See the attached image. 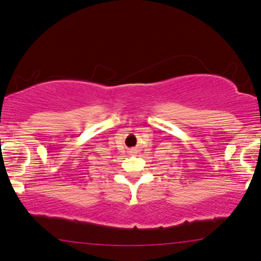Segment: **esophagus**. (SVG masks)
I'll return each instance as SVG.
<instances>
[{"instance_id": "1", "label": "esophagus", "mask_w": 261, "mask_h": 261, "mask_svg": "<svg viewBox=\"0 0 261 261\" xmlns=\"http://www.w3.org/2000/svg\"><path fill=\"white\" fill-rule=\"evenodd\" d=\"M129 153L130 154H136L137 153V149H129Z\"/></svg>"}]
</instances>
